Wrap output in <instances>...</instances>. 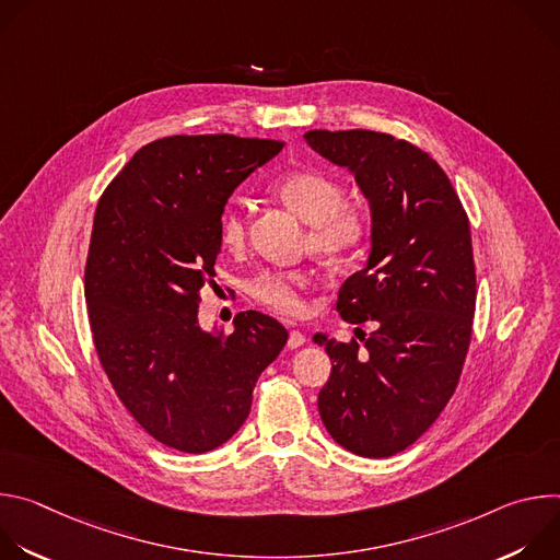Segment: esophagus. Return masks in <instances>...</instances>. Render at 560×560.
<instances>
[{"mask_svg":"<svg viewBox=\"0 0 560 560\" xmlns=\"http://www.w3.org/2000/svg\"><path fill=\"white\" fill-rule=\"evenodd\" d=\"M303 343H305V337H303L301 332L292 330V332H290V337H288V348H290V350H294V348H301Z\"/></svg>","mask_w":560,"mask_h":560,"instance_id":"34e87169","label":"esophagus"}]
</instances>
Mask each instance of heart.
Here are the masks:
<instances>
[{"mask_svg": "<svg viewBox=\"0 0 560 560\" xmlns=\"http://www.w3.org/2000/svg\"><path fill=\"white\" fill-rule=\"evenodd\" d=\"M272 195L283 201L299 219L310 223L305 246L326 264L352 259L370 234L368 212L346 201V188L322 171H290L272 182ZM219 242L236 253L246 244L244 203H230L219 221ZM307 285L303 272L264 270L246 285L250 299L279 314H296L303 307L301 292Z\"/></svg>", "mask_w": 560, "mask_h": 560, "instance_id": "1", "label": "heart"}]
</instances>
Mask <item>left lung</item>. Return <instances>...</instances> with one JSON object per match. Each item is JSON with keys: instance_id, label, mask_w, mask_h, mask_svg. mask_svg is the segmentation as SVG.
I'll use <instances>...</instances> for the list:
<instances>
[{"instance_id": "obj_1", "label": "left lung", "mask_w": 560, "mask_h": 560, "mask_svg": "<svg viewBox=\"0 0 560 560\" xmlns=\"http://www.w3.org/2000/svg\"><path fill=\"white\" fill-rule=\"evenodd\" d=\"M305 141L348 168L372 212V250L339 290L348 324L374 332L341 343L318 392L330 436L368 458L410 447L456 389L471 339L476 272L469 221L447 175L421 148L374 130H310Z\"/></svg>"}]
</instances>
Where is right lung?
<instances>
[{
    "mask_svg": "<svg viewBox=\"0 0 560 560\" xmlns=\"http://www.w3.org/2000/svg\"><path fill=\"white\" fill-rule=\"evenodd\" d=\"M281 148L234 135L156 139L97 203L84 272L95 350L124 408L173 450L203 454L242 428L257 378L288 341L257 310L238 312L230 335L197 322L223 208Z\"/></svg>",
    "mask_w": 560,
    "mask_h": 560,
    "instance_id": "1",
    "label": "right lung"
}]
</instances>
